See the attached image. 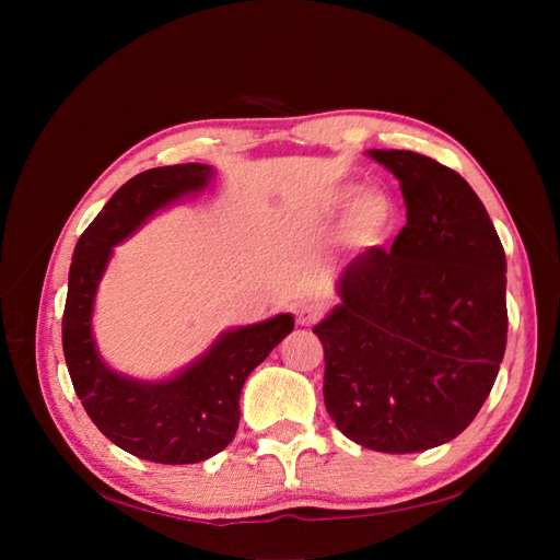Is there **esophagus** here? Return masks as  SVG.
<instances>
[{"instance_id":"obj_1","label":"esophagus","mask_w":560,"mask_h":560,"mask_svg":"<svg viewBox=\"0 0 560 560\" xmlns=\"http://www.w3.org/2000/svg\"><path fill=\"white\" fill-rule=\"evenodd\" d=\"M296 319L301 327H311L319 319V308L313 306V303H303V306L296 311Z\"/></svg>"}]
</instances>
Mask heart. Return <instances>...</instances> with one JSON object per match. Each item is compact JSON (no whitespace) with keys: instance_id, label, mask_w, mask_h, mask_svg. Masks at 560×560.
I'll return each mask as SVG.
<instances>
[{"instance_id":"b5f03b06","label":"heart","mask_w":560,"mask_h":560,"mask_svg":"<svg viewBox=\"0 0 560 560\" xmlns=\"http://www.w3.org/2000/svg\"><path fill=\"white\" fill-rule=\"evenodd\" d=\"M311 219L322 226L341 219L338 241L348 252L366 257L393 241L399 224V202L385 186L360 189L358 182H338L313 202Z\"/></svg>"}]
</instances>
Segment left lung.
Returning a JSON list of instances; mask_svg holds the SVG:
<instances>
[{"mask_svg": "<svg viewBox=\"0 0 560 560\" xmlns=\"http://www.w3.org/2000/svg\"><path fill=\"white\" fill-rule=\"evenodd\" d=\"M399 179L406 226L354 257L313 331L325 406L350 442L418 453L460 434L490 395L506 346V259L479 196L416 151L369 149Z\"/></svg>", "mask_w": 560, "mask_h": 560, "instance_id": "obj_1", "label": "left lung"}]
</instances>
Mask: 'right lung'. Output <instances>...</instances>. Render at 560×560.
<instances>
[{
  "label": "right lung",
  "instance_id": "1",
  "mask_svg": "<svg viewBox=\"0 0 560 560\" xmlns=\"http://www.w3.org/2000/svg\"><path fill=\"white\" fill-rule=\"evenodd\" d=\"M212 179L206 163L151 167L128 179L83 231L67 282L62 350L83 409L112 444L161 465L202 463L233 442L247 376L294 329L292 313L231 327L200 358L154 381L121 374L100 354L93 313L114 247Z\"/></svg>",
  "mask_w": 560,
  "mask_h": 560
}]
</instances>
